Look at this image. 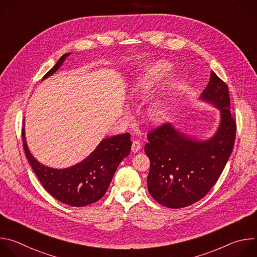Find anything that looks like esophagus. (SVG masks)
Instances as JSON below:
<instances>
[{
  "instance_id": "obj_1",
  "label": "esophagus",
  "mask_w": 257,
  "mask_h": 257,
  "mask_svg": "<svg viewBox=\"0 0 257 257\" xmlns=\"http://www.w3.org/2000/svg\"><path fill=\"white\" fill-rule=\"evenodd\" d=\"M140 149H141V144H140V142H139L138 140H134V141L132 142L131 151H132L133 153H137V152H139V151H140Z\"/></svg>"
}]
</instances>
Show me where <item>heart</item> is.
Instances as JSON below:
<instances>
[{"label":"heart","instance_id":"heart-1","mask_svg":"<svg viewBox=\"0 0 257 257\" xmlns=\"http://www.w3.org/2000/svg\"><path fill=\"white\" fill-rule=\"evenodd\" d=\"M171 64L165 60H160L149 67H146L135 78L131 91L132 94L139 98L151 95L159 82L171 70ZM170 106L166 98H160L152 102L148 108V117L155 124L163 123L169 115Z\"/></svg>","mask_w":257,"mask_h":257}]
</instances>
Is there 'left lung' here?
<instances>
[{
    "label": "left lung",
    "instance_id": "obj_1",
    "mask_svg": "<svg viewBox=\"0 0 257 257\" xmlns=\"http://www.w3.org/2000/svg\"><path fill=\"white\" fill-rule=\"evenodd\" d=\"M199 100L219 109L215 133L201 140L165 124L148 135V188L160 204L170 208L191 205L204 197L221 176L234 148L236 122L230 112L228 85L210 72Z\"/></svg>",
    "mask_w": 257,
    "mask_h": 257
}]
</instances>
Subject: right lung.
<instances>
[{
  "mask_svg": "<svg viewBox=\"0 0 257 257\" xmlns=\"http://www.w3.org/2000/svg\"><path fill=\"white\" fill-rule=\"evenodd\" d=\"M70 55H63L42 81L55 74ZM22 139L25 156L45 189L59 201L76 207L96 202L104 195L118 166L129 156L132 144L129 133L106 137L82 162L65 169H54L41 164L31 155L25 138V120Z\"/></svg>",
  "mask_w": 257,
  "mask_h": 257,
  "instance_id": "1",
  "label": "right lung"
}]
</instances>
